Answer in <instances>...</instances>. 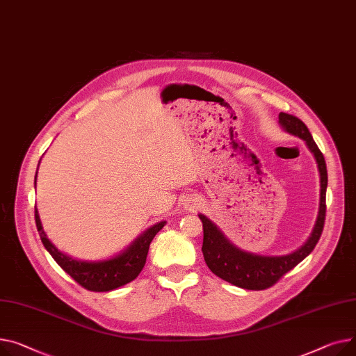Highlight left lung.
Listing matches in <instances>:
<instances>
[{
  "label": "left lung",
  "mask_w": 356,
  "mask_h": 356,
  "mask_svg": "<svg viewBox=\"0 0 356 356\" xmlns=\"http://www.w3.org/2000/svg\"><path fill=\"white\" fill-rule=\"evenodd\" d=\"M279 123L286 132L306 142L307 148L316 159L321 174L319 214L307 241L296 252L286 256H261L248 253L229 241L211 220H208L204 214H198L204 229L202 254L208 268L220 279L247 290H264L276 284L282 276L312 253V250L315 248L322 236L325 225L327 171L323 154L313 140L306 124L299 118L282 112L279 115Z\"/></svg>",
  "instance_id": "obj_1"
}]
</instances>
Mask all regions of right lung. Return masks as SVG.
<instances>
[{
  "instance_id": "1",
  "label": "right lung",
  "mask_w": 356,
  "mask_h": 356,
  "mask_svg": "<svg viewBox=\"0 0 356 356\" xmlns=\"http://www.w3.org/2000/svg\"><path fill=\"white\" fill-rule=\"evenodd\" d=\"M34 179H37V174ZM34 216L40 238L43 241L47 252L56 260V263L80 286L92 291H111L135 280L146 263V256H148L151 241L159 229L166 224V221H159L154 224L143 234H140L124 252L112 259L88 261L77 260L60 252L47 238L43 225H41L37 208H34Z\"/></svg>"
}]
</instances>
